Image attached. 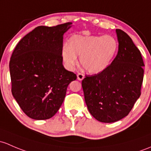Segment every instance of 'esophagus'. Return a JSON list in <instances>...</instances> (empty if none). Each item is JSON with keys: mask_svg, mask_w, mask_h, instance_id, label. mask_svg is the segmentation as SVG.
I'll return each instance as SVG.
<instances>
[{"mask_svg": "<svg viewBox=\"0 0 151 151\" xmlns=\"http://www.w3.org/2000/svg\"><path fill=\"white\" fill-rule=\"evenodd\" d=\"M77 80H80V81H82L84 78H85V76H84V74H80V73L77 74Z\"/></svg>", "mask_w": 151, "mask_h": 151, "instance_id": "obj_1", "label": "esophagus"}]
</instances>
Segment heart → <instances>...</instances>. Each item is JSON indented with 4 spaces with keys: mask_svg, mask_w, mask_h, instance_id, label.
<instances>
[{
    "mask_svg": "<svg viewBox=\"0 0 151 151\" xmlns=\"http://www.w3.org/2000/svg\"><path fill=\"white\" fill-rule=\"evenodd\" d=\"M118 50V42L111 35H90L88 33L74 35L69 38V46H63L61 58L65 66L73 70L77 57L82 67L89 74H98L108 69Z\"/></svg>",
    "mask_w": 151,
    "mask_h": 151,
    "instance_id": "obj_1",
    "label": "heart"
}]
</instances>
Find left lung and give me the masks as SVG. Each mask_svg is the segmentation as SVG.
<instances>
[{
	"label": "left lung",
	"mask_w": 151,
	"mask_h": 151,
	"mask_svg": "<svg viewBox=\"0 0 151 151\" xmlns=\"http://www.w3.org/2000/svg\"><path fill=\"white\" fill-rule=\"evenodd\" d=\"M119 42L116 56L101 74L82 80L85 101L96 119L112 123L127 116L140 96L145 66L140 51L131 37L116 29Z\"/></svg>",
	"instance_id": "8db88e82"
}]
</instances>
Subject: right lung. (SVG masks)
<instances>
[{
  "mask_svg": "<svg viewBox=\"0 0 151 151\" xmlns=\"http://www.w3.org/2000/svg\"><path fill=\"white\" fill-rule=\"evenodd\" d=\"M71 22L55 27L39 26L24 36L9 63L12 93L29 118L45 120L56 114L68 85L77 75L65 69L61 51L63 34Z\"/></svg>",
  "mask_w": 151,
  "mask_h": 151,
  "instance_id": "obj_1",
  "label": "right lung"
}]
</instances>
